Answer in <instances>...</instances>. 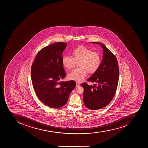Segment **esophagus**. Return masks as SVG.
Returning a JSON list of instances; mask_svg holds the SVG:
<instances>
[{"mask_svg": "<svg viewBox=\"0 0 148 148\" xmlns=\"http://www.w3.org/2000/svg\"><path fill=\"white\" fill-rule=\"evenodd\" d=\"M76 86L77 87H79L80 86V84H79V83L77 82H76Z\"/></svg>", "mask_w": 148, "mask_h": 148, "instance_id": "esophagus-1", "label": "esophagus"}]
</instances>
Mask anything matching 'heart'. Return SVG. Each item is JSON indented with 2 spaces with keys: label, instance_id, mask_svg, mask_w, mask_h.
<instances>
[{
  "label": "heart",
  "instance_id": "1",
  "mask_svg": "<svg viewBox=\"0 0 148 148\" xmlns=\"http://www.w3.org/2000/svg\"><path fill=\"white\" fill-rule=\"evenodd\" d=\"M72 57L64 56L62 58V64L67 69H73L78 63L79 68L75 69L68 74V78L71 80L80 82L84 80L87 71L92 73L96 72L101 62V57L97 52L90 49L79 46L72 52Z\"/></svg>",
  "mask_w": 148,
  "mask_h": 148
}]
</instances>
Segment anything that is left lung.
<instances>
[{
  "label": "left lung",
  "instance_id": "1",
  "mask_svg": "<svg viewBox=\"0 0 148 148\" xmlns=\"http://www.w3.org/2000/svg\"><path fill=\"white\" fill-rule=\"evenodd\" d=\"M99 44L103 49V57L100 66L88 82L94 83L89 85L82 84L84 88L83 99L85 106L91 110H97L105 107L113 99L118 86L119 68L118 61L114 54L102 43Z\"/></svg>",
  "mask_w": 148,
  "mask_h": 148
}]
</instances>
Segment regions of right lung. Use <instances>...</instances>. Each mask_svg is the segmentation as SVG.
Returning a JSON list of instances; mask_svg holds the SVG:
<instances>
[{
  "label": "right lung",
  "mask_w": 148,
  "mask_h": 148,
  "mask_svg": "<svg viewBox=\"0 0 148 148\" xmlns=\"http://www.w3.org/2000/svg\"><path fill=\"white\" fill-rule=\"evenodd\" d=\"M66 42H55L39 51L32 65L33 86L39 99L47 106L58 108L68 102L76 86L74 80L61 82L65 77L62 64Z\"/></svg>",
  "instance_id": "1"
}]
</instances>
